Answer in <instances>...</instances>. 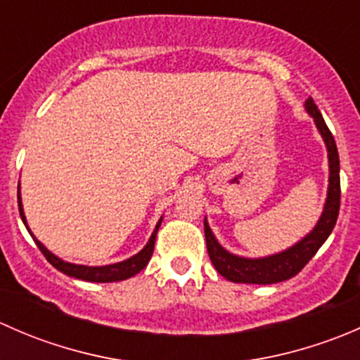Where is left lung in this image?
Masks as SVG:
<instances>
[{
  "label": "left lung",
  "instance_id": "obj_1",
  "mask_svg": "<svg viewBox=\"0 0 360 360\" xmlns=\"http://www.w3.org/2000/svg\"><path fill=\"white\" fill-rule=\"evenodd\" d=\"M304 108L310 112L311 118L315 120L319 132L324 137V143L328 146L329 155V190L328 200H326L324 212L319 219L317 226L314 228L310 235L292 245L291 249L284 250L281 254H275L270 257H261V259H248V257H238L224 250L217 244L210 231L207 221L203 223L205 228V240H207V252H209L210 261L214 268L223 275L224 278L231 282H242V284H277V282L288 281L300 274L308 261L315 256L321 245L328 240L335 228L338 214H340V198H341V186H340V157H338V148L333 137L331 130L326 125L321 111L315 106L314 99L308 97Z\"/></svg>",
  "mask_w": 360,
  "mask_h": 360
}]
</instances>
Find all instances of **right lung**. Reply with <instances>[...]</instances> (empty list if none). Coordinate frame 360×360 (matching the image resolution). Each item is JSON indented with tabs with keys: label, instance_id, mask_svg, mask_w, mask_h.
Masks as SVG:
<instances>
[{
	"label": "right lung",
	"instance_id": "1",
	"mask_svg": "<svg viewBox=\"0 0 360 360\" xmlns=\"http://www.w3.org/2000/svg\"><path fill=\"white\" fill-rule=\"evenodd\" d=\"M17 198H19L20 217H22V221L25 224V216H24L22 203H20V195L19 193H17ZM160 223H162V221H160ZM160 223L157 224V230H158ZM27 230H29V228H27ZM157 230L153 231L150 242H148L146 248L141 250L139 254L132 256L130 259L122 261V263L108 264V266H83V264L66 263V261H63V259H59L57 256H53V254L50 252V250L46 249L45 245L41 244V242L36 240L34 235H32L31 231H29V233H31V237L34 238L36 245H38V249L41 250L43 256L46 257V261H49V263L52 264L53 268H57V270L63 271V274L69 275V277L82 278V281H86V282H118V281H125V278L134 277V275L139 274V271L143 270L144 266H146L148 261L151 259V254H153L155 238H157Z\"/></svg>",
	"mask_w": 360,
	"mask_h": 360
}]
</instances>
